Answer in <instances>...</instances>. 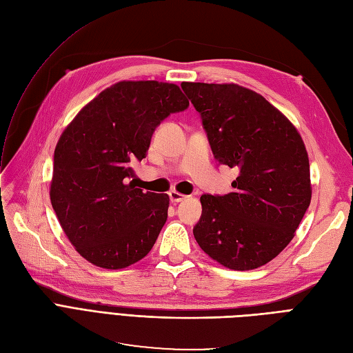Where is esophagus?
Wrapping results in <instances>:
<instances>
[{
  "mask_svg": "<svg viewBox=\"0 0 353 353\" xmlns=\"http://www.w3.org/2000/svg\"><path fill=\"white\" fill-rule=\"evenodd\" d=\"M169 199H170V201H172V203H179V201L185 200V199H187V196L181 194V193H178V191L172 190V191H169Z\"/></svg>",
  "mask_w": 353,
  "mask_h": 353,
  "instance_id": "34e87169",
  "label": "esophagus"
}]
</instances>
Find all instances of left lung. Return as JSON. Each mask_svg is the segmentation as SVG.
<instances>
[{"instance_id":"8db88e82","label":"left lung","mask_w":353,"mask_h":353,"mask_svg":"<svg viewBox=\"0 0 353 353\" xmlns=\"http://www.w3.org/2000/svg\"><path fill=\"white\" fill-rule=\"evenodd\" d=\"M201 114L213 156L239 169L232 193L203 194L194 239L209 258L249 271L279 256L312 197L305 143L261 94L237 83H181Z\"/></svg>"}]
</instances>
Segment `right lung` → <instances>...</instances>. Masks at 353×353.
I'll use <instances>...</instances> for the list:
<instances>
[{"instance_id":"right-lung-1","label":"right lung","mask_w":353,"mask_h":353,"mask_svg":"<svg viewBox=\"0 0 353 353\" xmlns=\"http://www.w3.org/2000/svg\"><path fill=\"white\" fill-rule=\"evenodd\" d=\"M188 100L178 85L121 81L85 104L61 132L50 200L66 237L83 259L122 270L152 250L168 218L169 196L137 188L156 126Z\"/></svg>"}]
</instances>
